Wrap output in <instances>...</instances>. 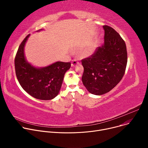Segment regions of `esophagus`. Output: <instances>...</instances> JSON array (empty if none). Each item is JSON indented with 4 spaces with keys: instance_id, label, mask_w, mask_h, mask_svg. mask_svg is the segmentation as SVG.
<instances>
[{
    "instance_id": "esophagus-1",
    "label": "esophagus",
    "mask_w": 148,
    "mask_h": 148,
    "mask_svg": "<svg viewBox=\"0 0 148 148\" xmlns=\"http://www.w3.org/2000/svg\"><path fill=\"white\" fill-rule=\"evenodd\" d=\"M79 64V62L77 61V60L76 59H74L72 60V62H71V67H75V66Z\"/></svg>"
}]
</instances>
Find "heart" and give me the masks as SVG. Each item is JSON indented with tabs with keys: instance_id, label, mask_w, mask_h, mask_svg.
I'll use <instances>...</instances> for the list:
<instances>
[{
	"instance_id": "heart-1",
	"label": "heart",
	"mask_w": 148,
	"mask_h": 148,
	"mask_svg": "<svg viewBox=\"0 0 148 148\" xmlns=\"http://www.w3.org/2000/svg\"><path fill=\"white\" fill-rule=\"evenodd\" d=\"M98 46V41L97 40H93L88 46L82 51L81 53L82 56L84 57H89L91 56L95 52Z\"/></svg>"
}]
</instances>
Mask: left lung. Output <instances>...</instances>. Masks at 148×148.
I'll return each mask as SVG.
<instances>
[{
    "label": "left lung",
    "mask_w": 148,
    "mask_h": 148,
    "mask_svg": "<svg viewBox=\"0 0 148 148\" xmlns=\"http://www.w3.org/2000/svg\"><path fill=\"white\" fill-rule=\"evenodd\" d=\"M104 43L94 53L81 60L82 81L90 93L101 95L112 90L122 78L127 64L124 40L112 27L103 26Z\"/></svg>",
    "instance_id": "obj_1"
}]
</instances>
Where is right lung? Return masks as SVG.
<instances>
[{
  "label": "right lung",
  "instance_id": "1",
  "mask_svg": "<svg viewBox=\"0 0 148 148\" xmlns=\"http://www.w3.org/2000/svg\"><path fill=\"white\" fill-rule=\"evenodd\" d=\"M30 35H27L20 44L15 57L16 77L23 89L31 96L38 99L50 100L58 94L64 74L70 69L71 63L57 61L41 68L32 65L27 61L24 53Z\"/></svg>",
  "mask_w": 148,
  "mask_h": 148
}]
</instances>
